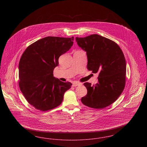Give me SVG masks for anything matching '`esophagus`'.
I'll use <instances>...</instances> for the list:
<instances>
[{
    "label": "esophagus",
    "instance_id": "1",
    "mask_svg": "<svg viewBox=\"0 0 147 147\" xmlns=\"http://www.w3.org/2000/svg\"><path fill=\"white\" fill-rule=\"evenodd\" d=\"M80 84H80V83H79L75 82V83H73L72 86H78V85H80Z\"/></svg>",
    "mask_w": 147,
    "mask_h": 147
}]
</instances>
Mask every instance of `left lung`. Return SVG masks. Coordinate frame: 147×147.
Instances as JSON below:
<instances>
[{"label":"left lung","instance_id":"obj_1","mask_svg":"<svg viewBox=\"0 0 147 147\" xmlns=\"http://www.w3.org/2000/svg\"><path fill=\"white\" fill-rule=\"evenodd\" d=\"M76 40L86 52L88 69L99 73L98 83H84L88 92L81 101L89 107L105 108L119 98L125 86L126 64L123 52L116 42L97 34Z\"/></svg>","mask_w":147,"mask_h":147}]
</instances>
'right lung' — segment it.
<instances>
[{
  "instance_id": "add662e5",
  "label": "right lung",
  "mask_w": 147,
  "mask_h": 147,
  "mask_svg": "<svg viewBox=\"0 0 147 147\" xmlns=\"http://www.w3.org/2000/svg\"><path fill=\"white\" fill-rule=\"evenodd\" d=\"M74 37L49 36L30 45L19 64V88L30 105L42 111L61 105L64 94L72 84L53 77L58 58L69 51Z\"/></svg>"
}]
</instances>
